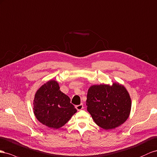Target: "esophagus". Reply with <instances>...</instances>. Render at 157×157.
<instances>
[{
  "instance_id": "1",
  "label": "esophagus",
  "mask_w": 157,
  "mask_h": 157,
  "mask_svg": "<svg viewBox=\"0 0 157 157\" xmlns=\"http://www.w3.org/2000/svg\"><path fill=\"white\" fill-rule=\"evenodd\" d=\"M75 109H77L78 110H81L83 109V104H80L79 105H76L75 106Z\"/></svg>"
}]
</instances>
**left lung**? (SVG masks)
I'll return each instance as SVG.
<instances>
[{
	"instance_id": "left-lung-1",
	"label": "left lung",
	"mask_w": 157,
	"mask_h": 157,
	"mask_svg": "<svg viewBox=\"0 0 157 157\" xmlns=\"http://www.w3.org/2000/svg\"><path fill=\"white\" fill-rule=\"evenodd\" d=\"M87 110L98 126L114 129L125 122L130 113L132 102L128 91L122 85L93 86L89 89Z\"/></svg>"
}]
</instances>
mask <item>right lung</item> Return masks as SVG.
<instances>
[{
    "label": "right lung",
    "instance_id": "right-lung-1",
    "mask_svg": "<svg viewBox=\"0 0 157 157\" xmlns=\"http://www.w3.org/2000/svg\"><path fill=\"white\" fill-rule=\"evenodd\" d=\"M33 110L35 117L43 124L53 129L68 122L76 112L70 98L60 90L59 85L51 80L40 87L35 95Z\"/></svg>",
    "mask_w": 157,
    "mask_h": 157
}]
</instances>
